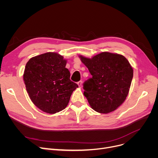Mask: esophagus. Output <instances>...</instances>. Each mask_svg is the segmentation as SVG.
I'll return each instance as SVG.
<instances>
[{
    "mask_svg": "<svg viewBox=\"0 0 158 158\" xmlns=\"http://www.w3.org/2000/svg\"><path fill=\"white\" fill-rule=\"evenodd\" d=\"M77 85H78V86H79V88H81V87H82V81H79V82H77Z\"/></svg>",
    "mask_w": 158,
    "mask_h": 158,
    "instance_id": "esophagus-1",
    "label": "esophagus"
}]
</instances>
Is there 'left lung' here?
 Listing matches in <instances>:
<instances>
[{
	"label": "left lung",
	"mask_w": 158,
	"mask_h": 158,
	"mask_svg": "<svg viewBox=\"0 0 158 158\" xmlns=\"http://www.w3.org/2000/svg\"><path fill=\"white\" fill-rule=\"evenodd\" d=\"M79 57L92 77L85 82L84 95L89 106L100 113L117 110L128 95L133 69L123 55L102 52L92 58Z\"/></svg>",
	"instance_id": "8db88e82"
}]
</instances>
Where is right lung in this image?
<instances>
[{"mask_svg":"<svg viewBox=\"0 0 158 158\" xmlns=\"http://www.w3.org/2000/svg\"><path fill=\"white\" fill-rule=\"evenodd\" d=\"M66 62L60 54L49 52L32 57L26 63L23 76L26 90L32 103L45 113L64 110L78 88L70 79Z\"/></svg>","mask_w":158,"mask_h":158,"instance_id":"add662e5","label":"right lung"}]
</instances>
